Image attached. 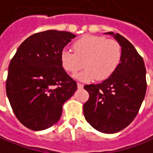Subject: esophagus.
<instances>
[{
    "instance_id": "obj_1",
    "label": "esophagus",
    "mask_w": 153,
    "mask_h": 153,
    "mask_svg": "<svg viewBox=\"0 0 153 153\" xmlns=\"http://www.w3.org/2000/svg\"><path fill=\"white\" fill-rule=\"evenodd\" d=\"M77 86H78V88H79V89H82V88H83V84L80 83V82H78V83H77Z\"/></svg>"
}]
</instances>
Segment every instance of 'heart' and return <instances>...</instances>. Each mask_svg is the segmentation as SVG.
Returning <instances> with one entry per match:
<instances>
[{"mask_svg": "<svg viewBox=\"0 0 153 153\" xmlns=\"http://www.w3.org/2000/svg\"><path fill=\"white\" fill-rule=\"evenodd\" d=\"M72 48L74 53L67 49L61 52L60 62L62 68L71 74L85 67L76 75L82 81L108 79L117 70L123 57L119 42L105 36L86 35L74 42Z\"/></svg>", "mask_w": 153, "mask_h": 153, "instance_id": "1", "label": "heart"}]
</instances>
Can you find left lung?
Segmentation results:
<instances>
[{"mask_svg":"<svg viewBox=\"0 0 153 153\" xmlns=\"http://www.w3.org/2000/svg\"><path fill=\"white\" fill-rule=\"evenodd\" d=\"M119 42L123 57L108 79L84 86L89 99L83 105L87 122L97 131L113 134L132 123L139 113L146 90V68L142 56L125 37L109 31Z\"/></svg>","mask_w":153,"mask_h":153,"instance_id":"8db88e82","label":"left lung"}]
</instances>
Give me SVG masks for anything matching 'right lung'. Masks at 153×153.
<instances>
[{
  "instance_id": "obj_1",
  "label": "right lung",
  "mask_w": 153,
  "mask_h": 153,
  "mask_svg": "<svg viewBox=\"0 0 153 153\" xmlns=\"http://www.w3.org/2000/svg\"><path fill=\"white\" fill-rule=\"evenodd\" d=\"M69 31L49 30L28 37L11 59L6 94L13 114L32 131L56 124L77 82L62 68L60 53L71 39Z\"/></svg>"
}]
</instances>
